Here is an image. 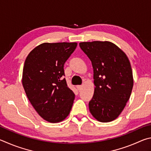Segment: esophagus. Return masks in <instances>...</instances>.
Returning a JSON list of instances; mask_svg holds the SVG:
<instances>
[{
	"instance_id": "1",
	"label": "esophagus",
	"mask_w": 151,
	"mask_h": 151,
	"mask_svg": "<svg viewBox=\"0 0 151 151\" xmlns=\"http://www.w3.org/2000/svg\"><path fill=\"white\" fill-rule=\"evenodd\" d=\"M77 88L78 89V91H80L81 90V89H82V86H77Z\"/></svg>"
}]
</instances>
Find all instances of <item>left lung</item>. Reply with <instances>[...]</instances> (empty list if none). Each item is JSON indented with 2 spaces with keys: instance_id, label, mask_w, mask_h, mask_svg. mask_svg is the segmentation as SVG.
<instances>
[{
  "instance_id": "1",
  "label": "left lung",
  "mask_w": 151,
  "mask_h": 151,
  "mask_svg": "<svg viewBox=\"0 0 151 151\" xmlns=\"http://www.w3.org/2000/svg\"><path fill=\"white\" fill-rule=\"evenodd\" d=\"M91 61L94 94L89 103L91 114L100 122L117 119L130 98L133 87V71L122 50L109 41L80 42Z\"/></svg>"
}]
</instances>
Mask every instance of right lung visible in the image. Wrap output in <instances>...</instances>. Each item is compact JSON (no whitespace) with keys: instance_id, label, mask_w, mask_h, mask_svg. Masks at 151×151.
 <instances>
[{"instance_id":"1","label":"right lung","mask_w":151,"mask_h":151,"mask_svg":"<svg viewBox=\"0 0 151 151\" xmlns=\"http://www.w3.org/2000/svg\"><path fill=\"white\" fill-rule=\"evenodd\" d=\"M76 42L43 43L29 53L22 83L34 109L43 119L55 123L70 114L75 95L68 88L63 65L77 47Z\"/></svg>"}]
</instances>
